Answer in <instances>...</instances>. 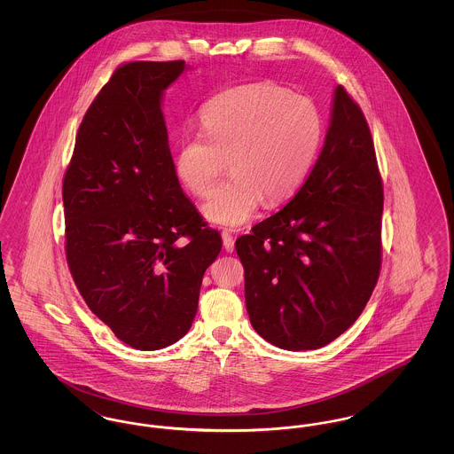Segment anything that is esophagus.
<instances>
[{"instance_id":"esophagus-1","label":"esophagus","mask_w":454,"mask_h":454,"mask_svg":"<svg viewBox=\"0 0 454 454\" xmlns=\"http://www.w3.org/2000/svg\"><path fill=\"white\" fill-rule=\"evenodd\" d=\"M221 237H223V247H224V250H226V252H233V250H235V239L231 237V233H230V231H223Z\"/></svg>"}]
</instances>
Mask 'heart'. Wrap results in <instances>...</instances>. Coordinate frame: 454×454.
<instances>
[{"instance_id": "heart-1", "label": "heart", "mask_w": 454, "mask_h": 454, "mask_svg": "<svg viewBox=\"0 0 454 454\" xmlns=\"http://www.w3.org/2000/svg\"><path fill=\"white\" fill-rule=\"evenodd\" d=\"M204 136L178 145L175 172L197 197L211 192L226 161L231 178L215 189L204 215L237 228L265 204H279L301 187L318 153L324 126L317 106L276 83L230 88L200 114Z\"/></svg>"}]
</instances>
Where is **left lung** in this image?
<instances>
[{
  "mask_svg": "<svg viewBox=\"0 0 454 454\" xmlns=\"http://www.w3.org/2000/svg\"><path fill=\"white\" fill-rule=\"evenodd\" d=\"M381 215L371 130L339 85L324 150L301 189L235 243L247 311L262 339L313 350L359 318L380 278Z\"/></svg>",
  "mask_w": 454,
  "mask_h": 454,
  "instance_id": "left-lung-1",
  "label": "left lung"
}]
</instances>
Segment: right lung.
<instances>
[{
  "mask_svg": "<svg viewBox=\"0 0 454 454\" xmlns=\"http://www.w3.org/2000/svg\"><path fill=\"white\" fill-rule=\"evenodd\" d=\"M185 61L119 66L87 110L63 182L66 260L117 339L158 350L194 322L223 241L184 194L161 112Z\"/></svg>",
  "mask_w": 454,
  "mask_h": 454,
  "instance_id": "right-lung-1",
  "label": "right lung"
}]
</instances>
